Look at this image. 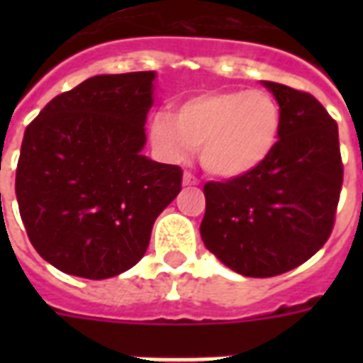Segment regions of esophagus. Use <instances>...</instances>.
I'll list each match as a JSON object with an SVG mask.
<instances>
[{"mask_svg": "<svg viewBox=\"0 0 363 363\" xmlns=\"http://www.w3.org/2000/svg\"><path fill=\"white\" fill-rule=\"evenodd\" d=\"M198 179L190 173V171H184V175H182V184L184 186H192V184H198Z\"/></svg>", "mask_w": 363, "mask_h": 363, "instance_id": "esophagus-1", "label": "esophagus"}]
</instances>
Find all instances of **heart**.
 <instances>
[{"label": "heart", "mask_w": 363, "mask_h": 363, "mask_svg": "<svg viewBox=\"0 0 363 363\" xmlns=\"http://www.w3.org/2000/svg\"><path fill=\"white\" fill-rule=\"evenodd\" d=\"M281 131V107L264 90H216L190 96L177 115L164 109L150 121V139L164 158L179 162L199 145L205 169L235 179L267 160Z\"/></svg>", "instance_id": "b5f03b06"}]
</instances>
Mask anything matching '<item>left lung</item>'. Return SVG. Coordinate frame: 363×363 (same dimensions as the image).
Here are the masks:
<instances>
[{
  "label": "left lung",
  "instance_id": "8db88e82",
  "mask_svg": "<svg viewBox=\"0 0 363 363\" xmlns=\"http://www.w3.org/2000/svg\"><path fill=\"white\" fill-rule=\"evenodd\" d=\"M281 107L273 152L256 169L203 186L207 250L245 277H275L330 239L343 186L337 122L309 92L264 81Z\"/></svg>",
  "mask_w": 363,
  "mask_h": 363
}]
</instances>
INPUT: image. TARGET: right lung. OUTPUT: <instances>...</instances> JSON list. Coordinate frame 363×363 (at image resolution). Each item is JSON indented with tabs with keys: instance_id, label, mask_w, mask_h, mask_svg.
Here are the masks:
<instances>
[{
	"instance_id": "add662e5",
	"label": "right lung",
	"mask_w": 363,
	"mask_h": 363,
	"mask_svg": "<svg viewBox=\"0 0 363 363\" xmlns=\"http://www.w3.org/2000/svg\"><path fill=\"white\" fill-rule=\"evenodd\" d=\"M154 71L86 79L26 128L16 199L41 258L82 279H109L147 252L154 220L182 186L179 165L143 156Z\"/></svg>"
}]
</instances>
